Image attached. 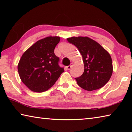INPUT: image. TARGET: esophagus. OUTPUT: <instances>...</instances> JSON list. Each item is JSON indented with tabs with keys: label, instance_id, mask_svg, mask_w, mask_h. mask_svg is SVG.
<instances>
[{
	"label": "esophagus",
	"instance_id": "1",
	"mask_svg": "<svg viewBox=\"0 0 132 132\" xmlns=\"http://www.w3.org/2000/svg\"><path fill=\"white\" fill-rule=\"evenodd\" d=\"M71 68V65H69L68 66H67V69H68V70H70Z\"/></svg>",
	"mask_w": 132,
	"mask_h": 132
}]
</instances>
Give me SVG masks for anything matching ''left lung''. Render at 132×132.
Listing matches in <instances>:
<instances>
[{"instance_id": "left-lung-1", "label": "left lung", "mask_w": 132, "mask_h": 132, "mask_svg": "<svg viewBox=\"0 0 132 132\" xmlns=\"http://www.w3.org/2000/svg\"><path fill=\"white\" fill-rule=\"evenodd\" d=\"M67 40L76 46L82 57L84 71L81 76L75 78L77 84L84 90L90 91L104 86L113 71L109 53L88 37H73Z\"/></svg>"}]
</instances>
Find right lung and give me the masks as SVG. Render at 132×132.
<instances>
[{"instance_id":"1","label":"right lung","mask_w":132,"mask_h":132,"mask_svg":"<svg viewBox=\"0 0 132 132\" xmlns=\"http://www.w3.org/2000/svg\"><path fill=\"white\" fill-rule=\"evenodd\" d=\"M59 41V37H46L35 42L22 55L18 71L22 82L31 91L48 90L64 71L54 53Z\"/></svg>"}]
</instances>
